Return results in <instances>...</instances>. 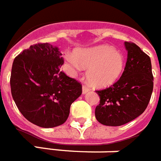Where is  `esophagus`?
I'll return each instance as SVG.
<instances>
[{"instance_id":"34e87169","label":"esophagus","mask_w":161,"mask_h":161,"mask_svg":"<svg viewBox=\"0 0 161 161\" xmlns=\"http://www.w3.org/2000/svg\"><path fill=\"white\" fill-rule=\"evenodd\" d=\"M89 91H90V88L86 86H83V87H82V94L85 95V94H86Z\"/></svg>"}]
</instances>
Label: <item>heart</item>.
I'll use <instances>...</instances> for the list:
<instances>
[{"label":"heart","mask_w":161,"mask_h":161,"mask_svg":"<svg viewBox=\"0 0 161 161\" xmlns=\"http://www.w3.org/2000/svg\"><path fill=\"white\" fill-rule=\"evenodd\" d=\"M66 60L74 69H87L88 81L98 88L114 84L125 67V57L121 52L106 45L77 50L73 55H68Z\"/></svg>","instance_id":"1"}]
</instances>
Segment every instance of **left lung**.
Wrapping results in <instances>:
<instances>
[{"label": "left lung", "mask_w": 161, "mask_h": 161, "mask_svg": "<svg viewBox=\"0 0 161 161\" xmlns=\"http://www.w3.org/2000/svg\"><path fill=\"white\" fill-rule=\"evenodd\" d=\"M127 60L124 72L115 84L97 91L100 104L95 115L101 124L119 126L131 121L147 107L153 91L151 61L138 46L125 42Z\"/></svg>", "instance_id": "obj_1"}]
</instances>
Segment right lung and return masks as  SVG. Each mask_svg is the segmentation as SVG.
I'll list each match as a JSON object with an SVG mask.
<instances>
[{"mask_svg": "<svg viewBox=\"0 0 161 161\" xmlns=\"http://www.w3.org/2000/svg\"><path fill=\"white\" fill-rule=\"evenodd\" d=\"M62 54L49 43L30 46L15 58L11 90L25 119L42 128L64 124L71 104L82 93L81 85L60 69Z\"/></svg>", "mask_w": 161, "mask_h": 161, "instance_id": "obj_1", "label": "right lung"}]
</instances>
